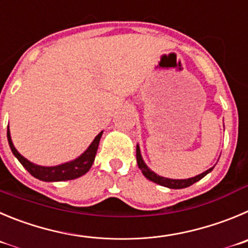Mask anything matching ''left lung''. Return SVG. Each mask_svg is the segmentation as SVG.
I'll list each match as a JSON object with an SVG mask.
<instances>
[{
    "label": "left lung",
    "instance_id": "left-lung-1",
    "mask_svg": "<svg viewBox=\"0 0 248 248\" xmlns=\"http://www.w3.org/2000/svg\"><path fill=\"white\" fill-rule=\"evenodd\" d=\"M137 164H138V168L140 169L142 173L147 177L148 180L155 182V184L160 185V186L168 187V188H172V189H180V188H186V187H189L191 185L196 184L197 181L202 180L207 173H209L210 171L214 169V166H213V168L208 169V170L204 171V172L200 173V175H197V176H194V177H189V179L176 180V179H168V177H163L148 168V165L144 163V160H143L142 154H140V148L138 144H137Z\"/></svg>",
    "mask_w": 248,
    "mask_h": 248
}]
</instances>
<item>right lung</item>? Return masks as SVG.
<instances>
[{"label":"right lung","instance_id":"add662e5","mask_svg":"<svg viewBox=\"0 0 248 248\" xmlns=\"http://www.w3.org/2000/svg\"><path fill=\"white\" fill-rule=\"evenodd\" d=\"M101 136H103V131L94 138V140L90 143L89 147H88L78 158L73 159V160L71 161H67V163L60 164V165L41 166L38 165V164H34L31 163V161H29L16 149L15 144H13L12 142V138H11L9 126L7 127V140H8V144L9 147H11L13 155L19 160V163L24 166L25 170H27L31 176L45 182H59L67 181V180H75L83 176L84 173H87L88 171L90 170V168H92L94 160H95L96 150H98Z\"/></svg>","mask_w":248,"mask_h":248}]
</instances>
